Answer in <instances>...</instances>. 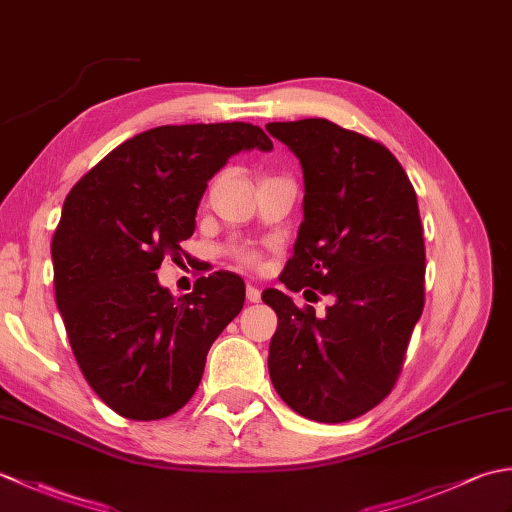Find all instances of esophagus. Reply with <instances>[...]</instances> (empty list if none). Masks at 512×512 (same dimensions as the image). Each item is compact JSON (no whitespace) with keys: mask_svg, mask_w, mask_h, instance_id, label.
<instances>
[{"mask_svg":"<svg viewBox=\"0 0 512 512\" xmlns=\"http://www.w3.org/2000/svg\"><path fill=\"white\" fill-rule=\"evenodd\" d=\"M246 299L250 303H259V299H262V292H259V288H255V286H246Z\"/></svg>","mask_w":512,"mask_h":512,"instance_id":"34e87169","label":"esophagus"}]
</instances>
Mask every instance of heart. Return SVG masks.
I'll return each mask as SVG.
<instances>
[{
	"label": "heart",
	"instance_id": "heart-1",
	"mask_svg": "<svg viewBox=\"0 0 512 512\" xmlns=\"http://www.w3.org/2000/svg\"><path fill=\"white\" fill-rule=\"evenodd\" d=\"M226 255L233 259L239 268L257 270L262 266V250L248 244H231L226 248Z\"/></svg>",
	"mask_w": 512,
	"mask_h": 512
}]
</instances>
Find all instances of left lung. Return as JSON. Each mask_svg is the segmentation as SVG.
Here are the masks:
<instances>
[{
	"instance_id": "obj_1",
	"label": "left lung",
	"mask_w": 512,
	"mask_h": 512,
	"mask_svg": "<svg viewBox=\"0 0 512 512\" xmlns=\"http://www.w3.org/2000/svg\"><path fill=\"white\" fill-rule=\"evenodd\" d=\"M306 182L295 255L279 281L332 297L325 314L264 290L277 312L268 372L281 400L317 422H347L389 396L424 308V239L405 169L374 138L325 118L268 123Z\"/></svg>"
}]
</instances>
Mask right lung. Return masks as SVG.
<instances>
[{
  "label": "right lung",
  "mask_w": 512,
  "mask_h": 512,
  "mask_svg": "<svg viewBox=\"0 0 512 512\" xmlns=\"http://www.w3.org/2000/svg\"><path fill=\"white\" fill-rule=\"evenodd\" d=\"M273 149L250 123L162 125L125 140L74 184L52 237L54 297L90 387L129 420H160L198 389L213 341L244 308V281L213 273L171 297L209 182L242 149Z\"/></svg>",
  "instance_id": "obj_1"
}]
</instances>
